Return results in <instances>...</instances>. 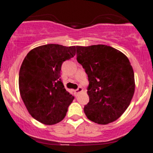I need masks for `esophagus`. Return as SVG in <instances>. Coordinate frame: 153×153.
I'll return each instance as SVG.
<instances>
[{"label": "esophagus", "instance_id": "esophagus-1", "mask_svg": "<svg viewBox=\"0 0 153 153\" xmlns=\"http://www.w3.org/2000/svg\"><path fill=\"white\" fill-rule=\"evenodd\" d=\"M82 90H83L82 87H81V86H78V89H76L75 90V94H78V93H80V92H81Z\"/></svg>", "mask_w": 153, "mask_h": 153}]
</instances>
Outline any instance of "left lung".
<instances>
[{
	"instance_id": "obj_1",
	"label": "left lung",
	"mask_w": 153,
	"mask_h": 153,
	"mask_svg": "<svg viewBox=\"0 0 153 153\" xmlns=\"http://www.w3.org/2000/svg\"><path fill=\"white\" fill-rule=\"evenodd\" d=\"M77 61L87 74L89 101L84 111L88 119L107 124L129 106L135 92L134 72L127 57L107 45L76 47Z\"/></svg>"
}]
</instances>
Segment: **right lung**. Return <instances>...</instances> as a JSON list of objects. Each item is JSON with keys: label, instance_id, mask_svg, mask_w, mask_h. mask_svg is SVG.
Segmentation results:
<instances>
[{"label": "right lung", "instance_id": "add662e5", "mask_svg": "<svg viewBox=\"0 0 153 153\" xmlns=\"http://www.w3.org/2000/svg\"><path fill=\"white\" fill-rule=\"evenodd\" d=\"M75 55V47L47 44L32 49L21 64L18 79L21 98L29 114L42 124L62 121L73 101L60 77L64 61Z\"/></svg>", "mask_w": 153, "mask_h": 153}]
</instances>
